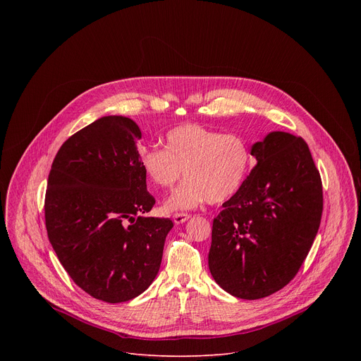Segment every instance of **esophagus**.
<instances>
[{
	"label": "esophagus",
	"instance_id": "esophagus-1",
	"mask_svg": "<svg viewBox=\"0 0 361 361\" xmlns=\"http://www.w3.org/2000/svg\"><path fill=\"white\" fill-rule=\"evenodd\" d=\"M188 219H190V214H185V213H176V214L173 216V220H174L176 224H183V223H185Z\"/></svg>",
	"mask_w": 361,
	"mask_h": 361
}]
</instances>
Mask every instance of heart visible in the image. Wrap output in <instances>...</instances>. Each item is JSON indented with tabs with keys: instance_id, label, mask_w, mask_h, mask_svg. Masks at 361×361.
<instances>
[{
	"instance_id": "1",
	"label": "heart",
	"mask_w": 361,
	"mask_h": 361,
	"mask_svg": "<svg viewBox=\"0 0 361 361\" xmlns=\"http://www.w3.org/2000/svg\"><path fill=\"white\" fill-rule=\"evenodd\" d=\"M252 160L251 145L244 137L195 124L170 130L166 148L149 147L140 152L141 169L156 187L171 190L183 173L187 178L167 200L164 207L169 212L231 198L244 184Z\"/></svg>"
}]
</instances>
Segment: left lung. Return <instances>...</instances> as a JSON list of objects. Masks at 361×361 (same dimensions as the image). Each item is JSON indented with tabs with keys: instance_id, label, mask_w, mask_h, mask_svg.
<instances>
[{
	"instance_id": "left-lung-1",
	"label": "left lung",
	"mask_w": 361,
	"mask_h": 361,
	"mask_svg": "<svg viewBox=\"0 0 361 361\" xmlns=\"http://www.w3.org/2000/svg\"><path fill=\"white\" fill-rule=\"evenodd\" d=\"M251 151L257 166L213 221L209 269L231 295L259 300L302 266L320 227L323 185L301 137L273 131Z\"/></svg>"
}]
</instances>
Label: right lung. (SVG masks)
Listing matches in <instances>:
<instances>
[{"label":"right lung","instance_id":"obj_1","mask_svg":"<svg viewBox=\"0 0 361 361\" xmlns=\"http://www.w3.org/2000/svg\"><path fill=\"white\" fill-rule=\"evenodd\" d=\"M138 126L101 117L59 149L44 213L51 245L73 281L106 302L133 300L156 279L170 219L147 217L156 200L140 164Z\"/></svg>","mask_w":361,"mask_h":361}]
</instances>
